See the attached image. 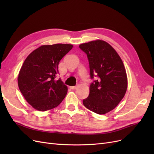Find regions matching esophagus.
<instances>
[{"mask_svg":"<svg viewBox=\"0 0 154 154\" xmlns=\"http://www.w3.org/2000/svg\"><path fill=\"white\" fill-rule=\"evenodd\" d=\"M78 87V85H76V86H71L70 87V88H71V89H72V90H74V89H76V88Z\"/></svg>","mask_w":154,"mask_h":154,"instance_id":"34e87169","label":"esophagus"}]
</instances>
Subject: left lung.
Masks as SVG:
<instances>
[{"label": "left lung", "instance_id": "obj_1", "mask_svg": "<svg viewBox=\"0 0 154 154\" xmlns=\"http://www.w3.org/2000/svg\"><path fill=\"white\" fill-rule=\"evenodd\" d=\"M79 48L87 54L91 78H96L83 104L96 114H105L119 104L127 91V76L123 63L115 49L105 41H91Z\"/></svg>", "mask_w": 154, "mask_h": 154}]
</instances>
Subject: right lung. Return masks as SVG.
I'll list each match as a JSON object with an SVG mask.
<instances>
[{"label":"right lung","instance_id":"add662e5","mask_svg":"<svg viewBox=\"0 0 154 154\" xmlns=\"http://www.w3.org/2000/svg\"><path fill=\"white\" fill-rule=\"evenodd\" d=\"M73 45H44L26 58L18 76V85L26 100L36 110L46 111L58 106L66 97L67 87L55 80L60 60Z\"/></svg>","mask_w":154,"mask_h":154}]
</instances>
